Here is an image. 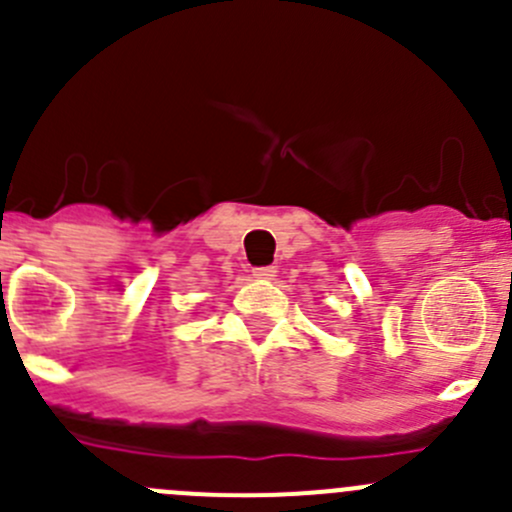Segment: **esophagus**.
Returning a JSON list of instances; mask_svg holds the SVG:
<instances>
[{"label":"esophagus","mask_w":512,"mask_h":512,"mask_svg":"<svg viewBox=\"0 0 512 512\" xmlns=\"http://www.w3.org/2000/svg\"><path fill=\"white\" fill-rule=\"evenodd\" d=\"M252 272H255L257 280H272L277 270L272 265H265V267H255V270H252Z\"/></svg>","instance_id":"obj_1"}]
</instances>
